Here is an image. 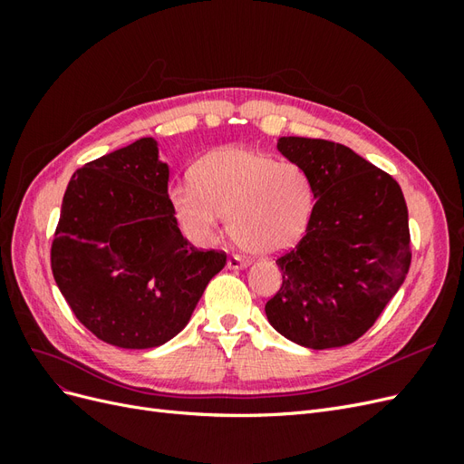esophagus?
Returning a JSON list of instances; mask_svg holds the SVG:
<instances>
[{
  "label": "esophagus",
  "mask_w": 464,
  "mask_h": 464,
  "mask_svg": "<svg viewBox=\"0 0 464 464\" xmlns=\"http://www.w3.org/2000/svg\"><path fill=\"white\" fill-rule=\"evenodd\" d=\"M247 265H249V261H247V259H244V257H240V256H232V257L228 259V266H230V269H234V271H237V269H246Z\"/></svg>",
  "instance_id": "1"
}]
</instances>
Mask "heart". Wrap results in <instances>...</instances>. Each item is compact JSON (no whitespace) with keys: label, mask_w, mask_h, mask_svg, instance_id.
I'll list each match as a JSON object with an SVG mask.
<instances>
[{"label":"heart","mask_w":464,"mask_h":464,"mask_svg":"<svg viewBox=\"0 0 464 464\" xmlns=\"http://www.w3.org/2000/svg\"><path fill=\"white\" fill-rule=\"evenodd\" d=\"M174 215L191 240L213 244L224 217L234 242L271 256L296 244L310 224L315 195L298 164L246 147H222L191 168V184L170 189Z\"/></svg>","instance_id":"1"}]
</instances>
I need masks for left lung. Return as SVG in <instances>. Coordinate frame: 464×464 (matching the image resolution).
Here are the masks:
<instances>
[{
	"mask_svg": "<svg viewBox=\"0 0 464 464\" xmlns=\"http://www.w3.org/2000/svg\"><path fill=\"white\" fill-rule=\"evenodd\" d=\"M276 149L310 176L315 205L298 246L276 259L283 286L266 302V319L305 348L350 344L409 273L404 195L389 174L344 145L280 137Z\"/></svg>",
	"mask_w": 464,
	"mask_h": 464,
	"instance_id": "1",
	"label": "left lung"
}]
</instances>
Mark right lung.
<instances>
[{
    "label": "right lung",
    "instance_id": "1",
    "mask_svg": "<svg viewBox=\"0 0 464 464\" xmlns=\"http://www.w3.org/2000/svg\"><path fill=\"white\" fill-rule=\"evenodd\" d=\"M170 168L152 137L72 176L52 244V273L75 317L118 348H157L184 329L227 265L195 249L168 198Z\"/></svg>",
    "mask_w": 464,
    "mask_h": 464
}]
</instances>
